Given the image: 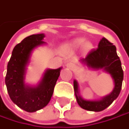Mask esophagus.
Returning <instances> with one entry per match:
<instances>
[{
  "mask_svg": "<svg viewBox=\"0 0 129 129\" xmlns=\"http://www.w3.org/2000/svg\"><path fill=\"white\" fill-rule=\"evenodd\" d=\"M66 67H67V68L70 69V70H73V69L75 68V65H74V64H73V62H68V63H67Z\"/></svg>",
  "mask_w": 129,
  "mask_h": 129,
  "instance_id": "obj_1",
  "label": "esophagus"
}]
</instances>
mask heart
<instances>
[{
  "label": "heart",
  "instance_id": "heart-1",
  "mask_svg": "<svg viewBox=\"0 0 129 129\" xmlns=\"http://www.w3.org/2000/svg\"><path fill=\"white\" fill-rule=\"evenodd\" d=\"M84 43H85V40L83 38H77L73 41V44L75 47H81L84 44Z\"/></svg>",
  "mask_w": 129,
  "mask_h": 129
}]
</instances>
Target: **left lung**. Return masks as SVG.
<instances>
[{"label":"left lung","instance_id":"8db88e82","mask_svg":"<svg viewBox=\"0 0 129 129\" xmlns=\"http://www.w3.org/2000/svg\"><path fill=\"white\" fill-rule=\"evenodd\" d=\"M80 62L89 69L104 70L110 74L114 82V88L112 92L103 97L98 101L84 100L79 94V85L74 80V91L77 103L84 110L89 111L100 112L108 107L119 96L123 80V70L119 57L116 53V47L107 38H102L98 44V47L91 50L85 58L80 59Z\"/></svg>","mask_w":129,"mask_h":129}]
</instances>
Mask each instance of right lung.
Returning <instances> with one entry per match:
<instances>
[{
    "mask_svg": "<svg viewBox=\"0 0 129 129\" xmlns=\"http://www.w3.org/2000/svg\"><path fill=\"white\" fill-rule=\"evenodd\" d=\"M44 38V34H37L24 38L13 48L7 64L5 83L9 96L19 108L29 113L44 108L50 102L62 69H47L36 86L25 84L26 67L31 53L35 47L45 44Z\"/></svg>",
    "mask_w": 129,
    "mask_h": 129,
    "instance_id": "1",
    "label": "right lung"
}]
</instances>
